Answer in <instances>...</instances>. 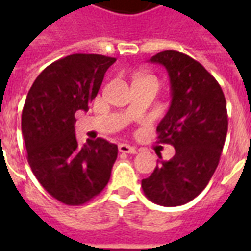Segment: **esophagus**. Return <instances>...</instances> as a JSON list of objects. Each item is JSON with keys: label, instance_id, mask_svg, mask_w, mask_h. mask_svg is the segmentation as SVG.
<instances>
[{"label": "esophagus", "instance_id": "34e87169", "mask_svg": "<svg viewBox=\"0 0 251 251\" xmlns=\"http://www.w3.org/2000/svg\"><path fill=\"white\" fill-rule=\"evenodd\" d=\"M118 149H120V152L122 153H130V154L137 153V148L131 147V145H127V144H120V145H118Z\"/></svg>", "mask_w": 251, "mask_h": 251}]
</instances>
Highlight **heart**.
I'll list each match as a JSON object with an SVG mask.
<instances>
[{"label": "heart", "instance_id": "heart-1", "mask_svg": "<svg viewBox=\"0 0 251 251\" xmlns=\"http://www.w3.org/2000/svg\"><path fill=\"white\" fill-rule=\"evenodd\" d=\"M145 79H153V80H156V79H154V77H141V79H140V80H145ZM156 82H157V80H156Z\"/></svg>", "mask_w": 251, "mask_h": 251}]
</instances>
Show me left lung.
I'll use <instances>...</instances> for the list:
<instances>
[{
    "mask_svg": "<svg viewBox=\"0 0 251 251\" xmlns=\"http://www.w3.org/2000/svg\"><path fill=\"white\" fill-rule=\"evenodd\" d=\"M149 62L168 71L172 100L157 138L176 153L169 161L158 156V165L141 185L153 203L176 207L195 199L219 164L228 126L226 98L215 77L188 55L169 50Z\"/></svg>",
    "mask_w": 251,
    "mask_h": 251,
    "instance_id": "1",
    "label": "left lung"
}]
</instances>
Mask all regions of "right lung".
<instances>
[{
    "instance_id": "right-lung-1",
    "label": "right lung",
    "mask_w": 251,
    "mask_h": 251,
    "mask_svg": "<svg viewBox=\"0 0 251 251\" xmlns=\"http://www.w3.org/2000/svg\"><path fill=\"white\" fill-rule=\"evenodd\" d=\"M115 60L93 53L63 57L36 77L25 99L21 131L28 163L47 192L64 204H84L109 183L118 147L103 138L79 145L75 113L87 111Z\"/></svg>"
}]
</instances>
